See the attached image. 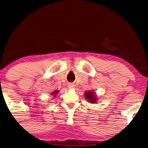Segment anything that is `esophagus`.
Returning a JSON list of instances; mask_svg holds the SVG:
<instances>
[{"instance_id": "1", "label": "esophagus", "mask_w": 148, "mask_h": 148, "mask_svg": "<svg viewBox=\"0 0 148 148\" xmlns=\"http://www.w3.org/2000/svg\"><path fill=\"white\" fill-rule=\"evenodd\" d=\"M69 87L70 88H75L76 86L74 84H69Z\"/></svg>"}]
</instances>
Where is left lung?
<instances>
[{
  "label": "left lung",
  "instance_id": "1",
  "mask_svg": "<svg viewBox=\"0 0 148 148\" xmlns=\"http://www.w3.org/2000/svg\"><path fill=\"white\" fill-rule=\"evenodd\" d=\"M85 97L87 99L89 100V102L90 103H95L96 102V96H95V94H93L92 92H86L85 94Z\"/></svg>",
  "mask_w": 148,
  "mask_h": 148
}]
</instances>
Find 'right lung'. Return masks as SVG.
<instances>
[{
	"mask_svg": "<svg viewBox=\"0 0 148 148\" xmlns=\"http://www.w3.org/2000/svg\"><path fill=\"white\" fill-rule=\"evenodd\" d=\"M58 92V90H56V91H54L53 92V95H54V97H55V95H56L57 94V93Z\"/></svg>",
	"mask_w": 148,
	"mask_h": 148,
	"instance_id": "add662e5",
	"label": "right lung"
}]
</instances>
